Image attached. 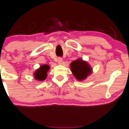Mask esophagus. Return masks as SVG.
I'll return each mask as SVG.
<instances>
[{
  "label": "esophagus",
  "mask_w": 129,
  "mask_h": 129,
  "mask_svg": "<svg viewBox=\"0 0 129 129\" xmlns=\"http://www.w3.org/2000/svg\"><path fill=\"white\" fill-rule=\"evenodd\" d=\"M58 63H62V58H61V57H59L58 58Z\"/></svg>",
  "instance_id": "1"
}]
</instances>
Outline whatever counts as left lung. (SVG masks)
I'll use <instances>...</instances> for the list:
<instances>
[{
    "label": "left lung",
    "instance_id": "left-lung-1",
    "mask_svg": "<svg viewBox=\"0 0 129 129\" xmlns=\"http://www.w3.org/2000/svg\"><path fill=\"white\" fill-rule=\"evenodd\" d=\"M70 67L73 75L78 80H83L91 74L92 69L86 61L79 59L70 63Z\"/></svg>",
    "mask_w": 129,
    "mask_h": 129
}]
</instances>
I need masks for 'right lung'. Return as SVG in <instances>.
<instances>
[{"label":"right lung","instance_id":"1","mask_svg":"<svg viewBox=\"0 0 129 129\" xmlns=\"http://www.w3.org/2000/svg\"><path fill=\"white\" fill-rule=\"evenodd\" d=\"M49 66L48 65H43L36 71L34 74L35 78L36 79L38 80L39 81H43L46 79L48 74L47 72L49 70Z\"/></svg>","mask_w":129,"mask_h":129}]
</instances>
